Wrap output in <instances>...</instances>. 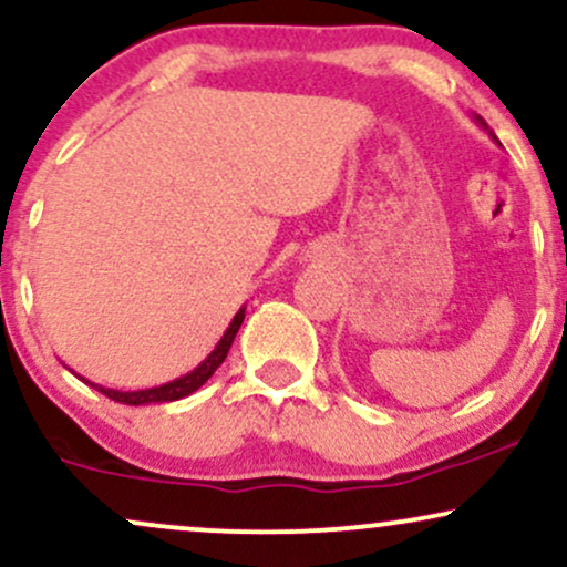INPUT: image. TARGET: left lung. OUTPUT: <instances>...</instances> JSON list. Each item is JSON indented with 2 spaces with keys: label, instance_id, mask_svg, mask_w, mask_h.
I'll list each match as a JSON object with an SVG mask.
<instances>
[{
  "label": "left lung",
  "instance_id": "left-lung-1",
  "mask_svg": "<svg viewBox=\"0 0 567 567\" xmlns=\"http://www.w3.org/2000/svg\"><path fill=\"white\" fill-rule=\"evenodd\" d=\"M480 122H483V120H480ZM483 125H485V122H483Z\"/></svg>",
  "mask_w": 567,
  "mask_h": 567
}]
</instances>
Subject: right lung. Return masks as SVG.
Returning <instances> with one entry per match:
<instances>
[{
    "label": "right lung",
    "mask_w": 567,
    "mask_h": 567,
    "mask_svg": "<svg viewBox=\"0 0 567 567\" xmlns=\"http://www.w3.org/2000/svg\"><path fill=\"white\" fill-rule=\"evenodd\" d=\"M245 320V309H239L237 315H234V320L229 328H226L224 338L218 341V347L210 351V354L205 357V360L199 362L197 368L192 370V373L181 375V379H175L171 383H162V386H154V389H141V392H116V389H103L97 386V383H90V386L97 389L101 394H106L109 400L114 402H122V405H152V402H173V400H181V396H188L192 392H197V389L210 379L213 373L220 368V362L226 360V354H229L231 343H234V336H237L239 324Z\"/></svg>",
    "instance_id": "obj_1"
}]
</instances>
